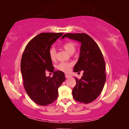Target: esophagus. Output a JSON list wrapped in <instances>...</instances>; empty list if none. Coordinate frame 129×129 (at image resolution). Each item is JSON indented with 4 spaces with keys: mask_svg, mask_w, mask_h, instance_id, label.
Returning <instances> with one entry per match:
<instances>
[{
    "mask_svg": "<svg viewBox=\"0 0 129 129\" xmlns=\"http://www.w3.org/2000/svg\"><path fill=\"white\" fill-rule=\"evenodd\" d=\"M65 77H66V79H69L70 78V77H71L70 75H65Z\"/></svg>",
    "mask_w": 129,
    "mask_h": 129,
    "instance_id": "34e87169",
    "label": "esophagus"
}]
</instances>
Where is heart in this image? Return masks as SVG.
Here are the masks:
<instances>
[{
  "mask_svg": "<svg viewBox=\"0 0 129 129\" xmlns=\"http://www.w3.org/2000/svg\"><path fill=\"white\" fill-rule=\"evenodd\" d=\"M63 47L67 52L71 54L74 53L76 50V46L75 43L72 42H66L63 44ZM56 54H57V52H56V49L54 47H51L49 50V55L52 61L56 60ZM72 66H73V64L72 63L61 62L57 65V69L64 73H69L71 70Z\"/></svg>",
  "mask_w": 129,
  "mask_h": 129,
  "instance_id": "1",
  "label": "heart"
}]
</instances>
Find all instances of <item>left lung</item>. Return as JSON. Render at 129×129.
<instances>
[{"instance_id":"8db88e82","label":"left lung","mask_w":129,"mask_h":129,"mask_svg":"<svg viewBox=\"0 0 129 129\" xmlns=\"http://www.w3.org/2000/svg\"><path fill=\"white\" fill-rule=\"evenodd\" d=\"M66 37L81 43L80 56L73 72L80 73L83 70L84 72L81 79H75L76 84L72 90L73 97L80 103H89L98 98L105 84L103 54L98 44L86 33H66L61 39Z\"/></svg>"}]
</instances>
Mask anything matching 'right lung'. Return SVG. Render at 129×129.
Returning a JSON list of instances; mask_svg holds the SVG:
<instances>
[{
    "label": "right lung",
    "instance_id": "add662e5",
    "mask_svg": "<svg viewBox=\"0 0 129 129\" xmlns=\"http://www.w3.org/2000/svg\"><path fill=\"white\" fill-rule=\"evenodd\" d=\"M63 33H42L30 41L24 49L20 68L23 86L28 96L40 106L52 103L58 97V88L65 80L64 73L54 72L49 55L51 46ZM47 71L54 73L52 78L45 76Z\"/></svg>",
    "mask_w": 129,
    "mask_h": 129
}]
</instances>
